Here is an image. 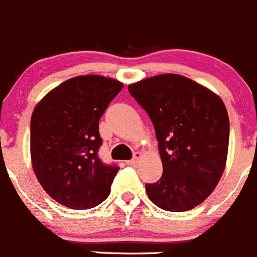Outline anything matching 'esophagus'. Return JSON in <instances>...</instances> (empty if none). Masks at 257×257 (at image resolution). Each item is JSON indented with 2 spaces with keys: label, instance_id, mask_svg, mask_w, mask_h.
I'll list each match as a JSON object with an SVG mask.
<instances>
[{
  "label": "esophagus",
  "instance_id": "esophagus-1",
  "mask_svg": "<svg viewBox=\"0 0 257 257\" xmlns=\"http://www.w3.org/2000/svg\"><path fill=\"white\" fill-rule=\"evenodd\" d=\"M141 158H143V154H141V153H135L133 159H131V161H127V164H128V166H135V164L139 163V161H140Z\"/></svg>",
  "mask_w": 257,
  "mask_h": 257
}]
</instances>
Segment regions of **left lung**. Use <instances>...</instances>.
<instances>
[{
  "mask_svg": "<svg viewBox=\"0 0 257 257\" xmlns=\"http://www.w3.org/2000/svg\"><path fill=\"white\" fill-rule=\"evenodd\" d=\"M152 119L163 175L147 183L149 199L167 211L200 205L225 168L229 118L219 96L182 75L163 74L128 85Z\"/></svg>",
  "mask_w": 257,
  "mask_h": 257,
  "instance_id": "1",
  "label": "left lung"
}]
</instances>
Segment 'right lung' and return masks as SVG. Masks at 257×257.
Masks as SVG:
<instances>
[{"label":"right lung","mask_w":257,"mask_h":257,"mask_svg":"<svg viewBox=\"0 0 257 257\" xmlns=\"http://www.w3.org/2000/svg\"><path fill=\"white\" fill-rule=\"evenodd\" d=\"M123 88L118 80L84 75L66 80L35 105L30 121L33 171L61 205L91 209L104 201L119 167L98 157L99 119Z\"/></svg>","instance_id":"obj_1"}]
</instances>
